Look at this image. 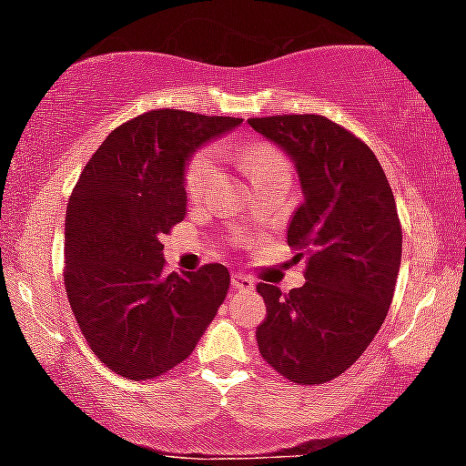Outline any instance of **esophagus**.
<instances>
[{
	"label": "esophagus",
	"instance_id": "esophagus-1",
	"mask_svg": "<svg viewBox=\"0 0 466 466\" xmlns=\"http://www.w3.org/2000/svg\"><path fill=\"white\" fill-rule=\"evenodd\" d=\"M232 289L234 290H245V293H248V290L256 289V284L251 282V278L243 276V273H232Z\"/></svg>",
	"mask_w": 466,
	"mask_h": 466
}]
</instances>
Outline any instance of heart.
<instances>
[{
	"label": "heart",
	"mask_w": 466,
	"mask_h": 466,
	"mask_svg": "<svg viewBox=\"0 0 466 466\" xmlns=\"http://www.w3.org/2000/svg\"><path fill=\"white\" fill-rule=\"evenodd\" d=\"M234 158H237L243 169L249 173V177L254 179L260 173L276 169V167H287L282 154L265 141H249V143H238L232 147ZM218 165V151L217 147H199L190 156L187 167H184V193L190 201H198L201 195L208 188L210 179L215 177Z\"/></svg>",
	"instance_id": "obj_1"
}]
</instances>
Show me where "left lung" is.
Returning <instances> with one entry per match:
<instances>
[{"label":"left lung","mask_w":466,"mask_h":466,"mask_svg":"<svg viewBox=\"0 0 466 466\" xmlns=\"http://www.w3.org/2000/svg\"><path fill=\"white\" fill-rule=\"evenodd\" d=\"M249 126L293 158L304 201L289 248L306 256V284L267 304L256 339L267 364L295 384L339 378L382 328L401 265V223L382 165L367 143L321 115L256 116Z\"/></svg>","instance_id":"1"}]
</instances>
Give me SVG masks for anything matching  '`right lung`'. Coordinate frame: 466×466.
<instances>
[{
  "mask_svg": "<svg viewBox=\"0 0 466 466\" xmlns=\"http://www.w3.org/2000/svg\"><path fill=\"white\" fill-rule=\"evenodd\" d=\"M240 123L149 110L115 127L77 177L65 218V289L88 347L121 378H158L187 360L226 299V267L167 276L160 238L187 215L188 156Z\"/></svg>",
  "mask_w": 466,
  "mask_h": 466,
  "instance_id": "right-lung-1",
  "label": "right lung"
}]
</instances>
